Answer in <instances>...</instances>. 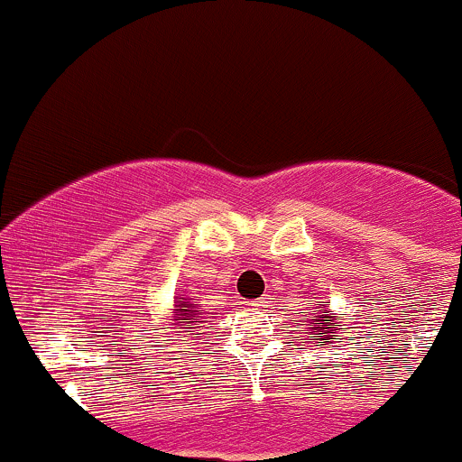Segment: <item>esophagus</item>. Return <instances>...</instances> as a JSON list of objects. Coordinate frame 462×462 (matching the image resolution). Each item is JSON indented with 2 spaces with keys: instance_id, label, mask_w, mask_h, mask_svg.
Masks as SVG:
<instances>
[{
  "instance_id": "esophagus-1",
  "label": "esophagus",
  "mask_w": 462,
  "mask_h": 462,
  "mask_svg": "<svg viewBox=\"0 0 462 462\" xmlns=\"http://www.w3.org/2000/svg\"><path fill=\"white\" fill-rule=\"evenodd\" d=\"M251 305H254L255 310H264L269 305V299H267V296H260V299L251 300Z\"/></svg>"
}]
</instances>
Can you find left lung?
<instances>
[{"mask_svg":"<svg viewBox=\"0 0 462 462\" xmlns=\"http://www.w3.org/2000/svg\"><path fill=\"white\" fill-rule=\"evenodd\" d=\"M326 312H328V308H326ZM328 321H335V319L328 317V314L319 312V310H317V314H312V317H310L308 321L303 323V326H308V332H312V337H317L314 341H317L319 346L332 344L330 339L339 337L335 330H330V323H328ZM339 330H344V328H339Z\"/></svg>","mask_w":462,"mask_h":462,"instance_id":"8db88e82","label":"left lung"}]
</instances>
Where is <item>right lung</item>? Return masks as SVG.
Returning a JSON list of instances; mask_svg holds the SVG:
<instances>
[{
    "label": "right lung",
    "instance_id": "obj_1",
    "mask_svg": "<svg viewBox=\"0 0 462 462\" xmlns=\"http://www.w3.org/2000/svg\"><path fill=\"white\" fill-rule=\"evenodd\" d=\"M177 319L175 323L177 326H181V330L184 332H193V328H199L198 323L199 317H195V314H202V310H195V303H180V308H177Z\"/></svg>",
    "mask_w": 462,
    "mask_h": 462
}]
</instances>
